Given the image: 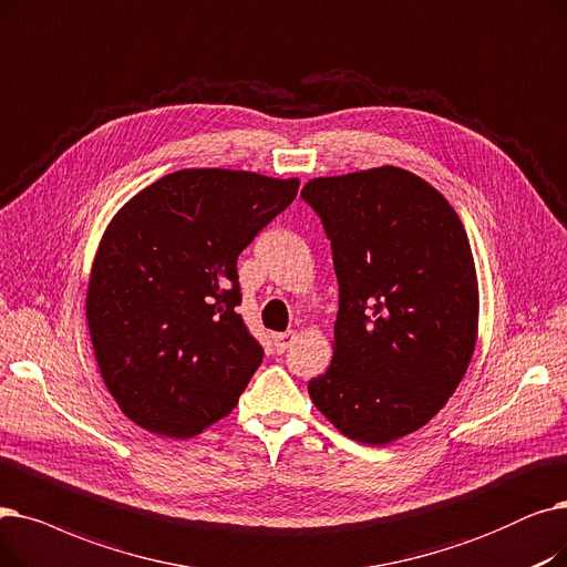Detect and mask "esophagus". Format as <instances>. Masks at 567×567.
<instances>
[{
    "instance_id": "34e87169",
    "label": "esophagus",
    "mask_w": 567,
    "mask_h": 567,
    "mask_svg": "<svg viewBox=\"0 0 567 567\" xmlns=\"http://www.w3.org/2000/svg\"><path fill=\"white\" fill-rule=\"evenodd\" d=\"M295 332H281V334H275V350L277 353H284V350H288V346L295 341Z\"/></svg>"
}]
</instances>
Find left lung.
Masks as SVG:
<instances>
[{
    "mask_svg": "<svg viewBox=\"0 0 567 567\" xmlns=\"http://www.w3.org/2000/svg\"><path fill=\"white\" fill-rule=\"evenodd\" d=\"M339 279L332 364L309 381L343 436L388 445L434 417L477 341L480 290L460 214L426 179L379 166L309 179Z\"/></svg>",
    "mask_w": 567,
    "mask_h": 567,
    "instance_id": "left-lung-1",
    "label": "left lung"
}]
</instances>
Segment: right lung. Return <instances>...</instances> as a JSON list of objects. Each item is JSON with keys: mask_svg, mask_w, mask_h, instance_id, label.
Instances as JSON below:
<instances>
[{"mask_svg": "<svg viewBox=\"0 0 567 567\" xmlns=\"http://www.w3.org/2000/svg\"><path fill=\"white\" fill-rule=\"evenodd\" d=\"M298 186V177L184 168L105 226L85 318L101 379L131 422L179 441L237 406L262 362L235 311L237 256Z\"/></svg>", "mask_w": 567, "mask_h": 567, "instance_id": "right-lung-1", "label": "right lung"}]
</instances>
